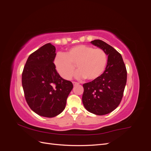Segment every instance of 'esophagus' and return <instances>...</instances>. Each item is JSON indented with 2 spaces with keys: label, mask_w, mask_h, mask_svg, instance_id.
I'll use <instances>...</instances> for the list:
<instances>
[{
  "label": "esophagus",
  "mask_w": 151,
  "mask_h": 151,
  "mask_svg": "<svg viewBox=\"0 0 151 151\" xmlns=\"http://www.w3.org/2000/svg\"><path fill=\"white\" fill-rule=\"evenodd\" d=\"M72 84H73V85L74 86H76V85H77V84H79V83H77V82H72Z\"/></svg>",
  "instance_id": "esophagus-1"
}]
</instances>
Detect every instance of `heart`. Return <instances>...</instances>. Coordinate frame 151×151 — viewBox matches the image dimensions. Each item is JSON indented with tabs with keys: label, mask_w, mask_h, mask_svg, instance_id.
Wrapping results in <instances>:
<instances>
[{
	"label": "heart",
	"mask_w": 151,
	"mask_h": 151,
	"mask_svg": "<svg viewBox=\"0 0 151 151\" xmlns=\"http://www.w3.org/2000/svg\"><path fill=\"white\" fill-rule=\"evenodd\" d=\"M107 55L101 48H94L86 45H78L67 50L65 53H58L54 65L58 73L65 79H70L75 70L77 78L89 81L98 79L106 68Z\"/></svg>",
	"instance_id": "1"
}]
</instances>
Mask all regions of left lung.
I'll return each mask as SVG.
<instances>
[{"label": "left lung", "instance_id": "8db88e82", "mask_svg": "<svg viewBox=\"0 0 151 151\" xmlns=\"http://www.w3.org/2000/svg\"><path fill=\"white\" fill-rule=\"evenodd\" d=\"M106 52V69L98 79L83 84V103L88 111L97 115L111 113L120 104L127 83V69L121 54L100 40L91 42Z\"/></svg>", "mask_w": 151, "mask_h": 151}]
</instances>
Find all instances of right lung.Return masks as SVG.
Segmentation results:
<instances>
[{
    "label": "right lung",
    "instance_id": "right-lung-1",
    "mask_svg": "<svg viewBox=\"0 0 151 151\" xmlns=\"http://www.w3.org/2000/svg\"><path fill=\"white\" fill-rule=\"evenodd\" d=\"M55 47L45 44L29 56L22 74L26 101L38 115L52 118L61 113L73 88L69 81L60 76L53 60Z\"/></svg>",
    "mask_w": 151,
    "mask_h": 151
}]
</instances>
